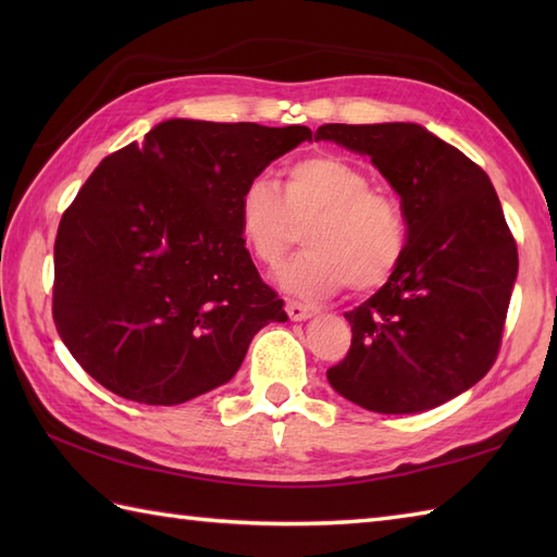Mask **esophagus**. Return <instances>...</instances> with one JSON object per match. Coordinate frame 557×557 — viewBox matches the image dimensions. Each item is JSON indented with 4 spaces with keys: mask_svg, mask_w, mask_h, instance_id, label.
I'll list each match as a JSON object with an SVG mask.
<instances>
[{
    "mask_svg": "<svg viewBox=\"0 0 557 557\" xmlns=\"http://www.w3.org/2000/svg\"><path fill=\"white\" fill-rule=\"evenodd\" d=\"M287 315L292 318V321L301 323V321H309V318L313 315V311L309 309V306H304L299 301H287Z\"/></svg>",
    "mask_w": 557,
    "mask_h": 557,
    "instance_id": "1",
    "label": "esophagus"
}]
</instances>
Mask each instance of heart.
Listing matches in <instances>:
<instances>
[{"instance_id":"b5f03b06","label":"heart","mask_w":557,"mask_h":557,"mask_svg":"<svg viewBox=\"0 0 557 557\" xmlns=\"http://www.w3.org/2000/svg\"><path fill=\"white\" fill-rule=\"evenodd\" d=\"M236 224L260 265H277L306 227V253L280 270L282 289L304 299L333 297L342 287L366 294L393 277L407 246V222L395 198L371 188L345 158H301L285 170V188L265 176L244 186Z\"/></svg>"}]
</instances>
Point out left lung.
Segmentation results:
<instances>
[{
  "mask_svg": "<svg viewBox=\"0 0 557 557\" xmlns=\"http://www.w3.org/2000/svg\"><path fill=\"white\" fill-rule=\"evenodd\" d=\"M313 138L371 158L407 222L393 277L345 313L351 347L327 383L377 413L441 407L498 357L519 268L498 194L476 162L419 124H325Z\"/></svg>",
  "mask_w": 557,
  "mask_h": 557,
  "instance_id": "8db88e82",
  "label": "left lung"
}]
</instances>
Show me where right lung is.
<instances>
[{"instance_id":"add662e5","label":"right lung","mask_w":557,"mask_h":557,"mask_svg":"<svg viewBox=\"0 0 557 557\" xmlns=\"http://www.w3.org/2000/svg\"><path fill=\"white\" fill-rule=\"evenodd\" d=\"M309 126L168 120L100 162L59 222L52 313L110 393L172 407L230 383L287 313L236 224L244 186Z\"/></svg>"}]
</instances>
